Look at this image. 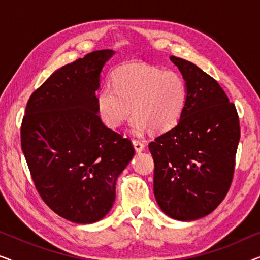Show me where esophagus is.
I'll return each mask as SVG.
<instances>
[{
	"instance_id": "34e87169",
	"label": "esophagus",
	"mask_w": 260,
	"mask_h": 260,
	"mask_svg": "<svg viewBox=\"0 0 260 260\" xmlns=\"http://www.w3.org/2000/svg\"><path fill=\"white\" fill-rule=\"evenodd\" d=\"M133 144H134V148H135V150H136L137 152H141V151H143V150H144V148H145V145H144L143 142H141V141H137V140H134V141H133Z\"/></svg>"
}]
</instances>
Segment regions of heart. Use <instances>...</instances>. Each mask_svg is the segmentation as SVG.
Listing matches in <instances>:
<instances>
[{
    "mask_svg": "<svg viewBox=\"0 0 260 260\" xmlns=\"http://www.w3.org/2000/svg\"><path fill=\"white\" fill-rule=\"evenodd\" d=\"M112 86L98 91L95 104L106 126L117 129L130 111L134 133L169 131L180 122L188 101L186 81L179 73L147 63H125L115 70Z\"/></svg>",
    "mask_w": 260,
    "mask_h": 260,
    "instance_id": "obj_1",
    "label": "heart"
}]
</instances>
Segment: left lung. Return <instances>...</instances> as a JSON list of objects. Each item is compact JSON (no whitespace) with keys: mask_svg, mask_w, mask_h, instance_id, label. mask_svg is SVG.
Returning a JSON list of instances; mask_svg holds the SVG:
<instances>
[{"mask_svg":"<svg viewBox=\"0 0 260 260\" xmlns=\"http://www.w3.org/2000/svg\"><path fill=\"white\" fill-rule=\"evenodd\" d=\"M187 85L180 122L149 143L154 194L170 218L190 221L218 207L233 180L239 117L218 81L193 62L170 56Z\"/></svg>","mask_w":260,"mask_h":260,"instance_id":"8db88e82","label":"left lung"}]
</instances>
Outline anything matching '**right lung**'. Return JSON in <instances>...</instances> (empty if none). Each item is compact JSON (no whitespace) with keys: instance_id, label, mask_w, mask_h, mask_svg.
<instances>
[{"instance_id":"1","label":"right lung","mask_w":260,"mask_h":260,"mask_svg":"<svg viewBox=\"0 0 260 260\" xmlns=\"http://www.w3.org/2000/svg\"><path fill=\"white\" fill-rule=\"evenodd\" d=\"M112 49L88 53L56 70L31 93L21 148L35 188L52 211L76 223L104 218L116 181L134 157L129 138L102 122L95 104Z\"/></svg>"}]
</instances>
